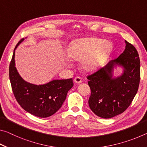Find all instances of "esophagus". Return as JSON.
Here are the masks:
<instances>
[{
    "mask_svg": "<svg viewBox=\"0 0 147 147\" xmlns=\"http://www.w3.org/2000/svg\"><path fill=\"white\" fill-rule=\"evenodd\" d=\"M74 82L76 84H80L82 80V78L80 76H76L75 77V78L74 79Z\"/></svg>",
    "mask_w": 147,
    "mask_h": 147,
    "instance_id": "obj_1",
    "label": "esophagus"
}]
</instances>
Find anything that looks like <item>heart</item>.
<instances>
[{
    "mask_svg": "<svg viewBox=\"0 0 147 147\" xmlns=\"http://www.w3.org/2000/svg\"><path fill=\"white\" fill-rule=\"evenodd\" d=\"M112 51L109 41L95 38H88L74 41L69 49L70 58L82 60L84 70L93 71L102 65Z\"/></svg>",
    "mask_w": 147,
    "mask_h": 147,
    "instance_id": "1",
    "label": "heart"
}]
</instances>
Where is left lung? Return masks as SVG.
Segmentation results:
<instances>
[{
	"label": "left lung",
	"instance_id": "obj_1",
	"mask_svg": "<svg viewBox=\"0 0 147 147\" xmlns=\"http://www.w3.org/2000/svg\"><path fill=\"white\" fill-rule=\"evenodd\" d=\"M126 47L117 58L103 68L88 75L91 89L89 106L100 117L109 119L123 113L132 102L140 82V59L136 49L125 41ZM121 66L123 73L112 77L114 66Z\"/></svg>",
	"mask_w": 147,
	"mask_h": 147
}]
</instances>
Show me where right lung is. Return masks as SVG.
Segmentation results:
<instances>
[{
    "label": "right lung",
    "instance_id": "obj_1",
    "mask_svg": "<svg viewBox=\"0 0 147 147\" xmlns=\"http://www.w3.org/2000/svg\"><path fill=\"white\" fill-rule=\"evenodd\" d=\"M23 40L24 38L17 44L9 64L12 91L17 102L27 112L41 118L48 117L61 107L69 90L73 86V79L55 80L39 86L24 81L15 67V50Z\"/></svg>",
    "mask_w": 147,
    "mask_h": 147
}]
</instances>
